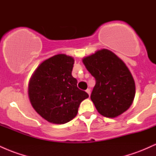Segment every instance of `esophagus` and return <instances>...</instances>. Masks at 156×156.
Wrapping results in <instances>:
<instances>
[{
	"mask_svg": "<svg viewBox=\"0 0 156 156\" xmlns=\"http://www.w3.org/2000/svg\"><path fill=\"white\" fill-rule=\"evenodd\" d=\"M86 92H87V93H88L89 95H90V93H91V90L89 89H87V90H86Z\"/></svg>",
	"mask_w": 156,
	"mask_h": 156,
	"instance_id": "34e87169",
	"label": "esophagus"
}]
</instances>
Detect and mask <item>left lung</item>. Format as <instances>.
<instances>
[{
    "label": "left lung",
    "mask_w": 156,
    "mask_h": 156,
    "mask_svg": "<svg viewBox=\"0 0 156 156\" xmlns=\"http://www.w3.org/2000/svg\"><path fill=\"white\" fill-rule=\"evenodd\" d=\"M83 62L95 78L91 100L98 112L104 117L114 118L128 110L133 101L136 87L124 62L107 49L85 57Z\"/></svg>",
    "instance_id": "1"
}]
</instances>
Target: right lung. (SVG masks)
I'll use <instances>...</instances> for the list:
<instances>
[{
    "mask_svg": "<svg viewBox=\"0 0 156 156\" xmlns=\"http://www.w3.org/2000/svg\"><path fill=\"white\" fill-rule=\"evenodd\" d=\"M73 57L58 54L44 61L29 81L28 94L33 108L44 119L64 124L78 114L79 105L89 94L77 87L72 76Z\"/></svg>",
    "mask_w": 156,
    "mask_h": 156,
    "instance_id": "add662e5",
    "label": "right lung"
}]
</instances>
